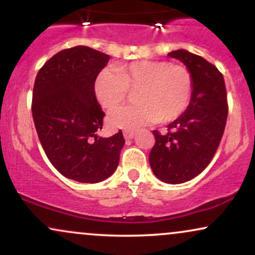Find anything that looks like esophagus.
Here are the masks:
<instances>
[{
    "label": "esophagus",
    "mask_w": 255,
    "mask_h": 255,
    "mask_svg": "<svg viewBox=\"0 0 255 255\" xmlns=\"http://www.w3.org/2000/svg\"><path fill=\"white\" fill-rule=\"evenodd\" d=\"M124 136H125V139H133V136H134V131L133 130H125L124 131Z\"/></svg>",
    "instance_id": "34e87169"
}]
</instances>
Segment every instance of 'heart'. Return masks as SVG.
Wrapping results in <instances>:
<instances>
[{"mask_svg":"<svg viewBox=\"0 0 255 255\" xmlns=\"http://www.w3.org/2000/svg\"><path fill=\"white\" fill-rule=\"evenodd\" d=\"M136 104L122 107L109 115V125L135 129L151 122L162 124L180 118L193 92L192 73L186 66L160 60H140L104 69L95 85L96 97L105 109H115L135 91Z\"/></svg>","mask_w":255,"mask_h":255,"instance_id":"obj_1","label":"heart"}]
</instances>
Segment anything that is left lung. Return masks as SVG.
<instances>
[{"label": "left lung", "mask_w": 255, "mask_h": 255, "mask_svg": "<svg viewBox=\"0 0 255 255\" xmlns=\"http://www.w3.org/2000/svg\"><path fill=\"white\" fill-rule=\"evenodd\" d=\"M186 64L193 77L191 103L168 126V133L153 130L148 160L152 171L166 183H183L210 164L223 136L228 118L223 74L205 58L186 50L169 52Z\"/></svg>", "instance_id": "1"}]
</instances>
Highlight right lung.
Returning <instances> with one entry per match:
<instances>
[{
  "label": "right lung",
  "mask_w": 255,
  "mask_h": 255,
  "mask_svg": "<svg viewBox=\"0 0 255 255\" xmlns=\"http://www.w3.org/2000/svg\"><path fill=\"white\" fill-rule=\"evenodd\" d=\"M110 56L89 46L64 49L38 72L32 116L46 157L64 177L84 183L113 175L125 145L122 130L101 137L104 111L95 83Z\"/></svg>",
  "instance_id": "add662e5"
}]
</instances>
